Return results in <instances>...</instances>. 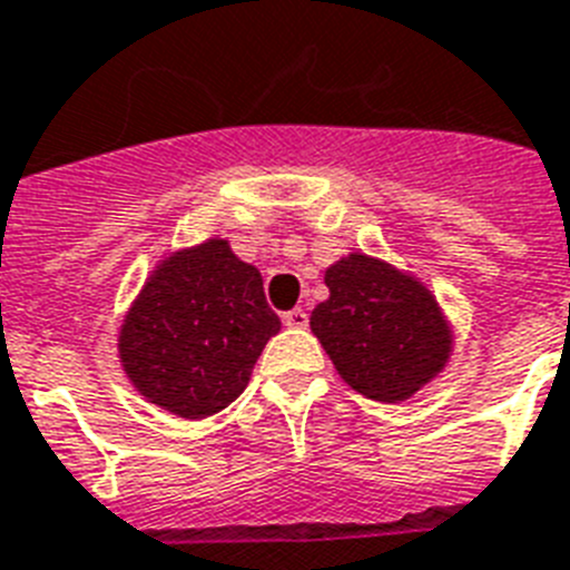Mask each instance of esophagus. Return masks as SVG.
I'll use <instances>...</instances> for the list:
<instances>
[{
    "label": "esophagus",
    "mask_w": 570,
    "mask_h": 570,
    "mask_svg": "<svg viewBox=\"0 0 570 570\" xmlns=\"http://www.w3.org/2000/svg\"><path fill=\"white\" fill-rule=\"evenodd\" d=\"M282 323L288 328H305L308 326V314H305L303 308H294V312L282 314Z\"/></svg>",
    "instance_id": "esophagus-1"
}]
</instances>
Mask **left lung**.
I'll return each mask as SVG.
<instances>
[{"label": "left lung", "instance_id": "obj_1", "mask_svg": "<svg viewBox=\"0 0 570 570\" xmlns=\"http://www.w3.org/2000/svg\"><path fill=\"white\" fill-rule=\"evenodd\" d=\"M323 279L328 299L308 326L355 393L396 404L449 366L454 328L425 282L358 250L328 265Z\"/></svg>", "mask_w": 570, "mask_h": 570}]
</instances>
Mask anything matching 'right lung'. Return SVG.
<instances>
[{
    "instance_id": "add662e5",
    "label": "right lung",
    "mask_w": 570,
    "mask_h": 570,
    "mask_svg": "<svg viewBox=\"0 0 570 570\" xmlns=\"http://www.w3.org/2000/svg\"><path fill=\"white\" fill-rule=\"evenodd\" d=\"M279 328L258 267L235 256L227 238H206L159 258L116 346L145 402L180 420H206L242 396Z\"/></svg>"
}]
</instances>
